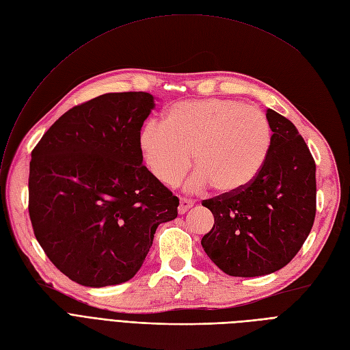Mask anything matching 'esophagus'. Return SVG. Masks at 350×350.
Returning <instances> with one entry per match:
<instances>
[{
	"instance_id": "obj_1",
	"label": "esophagus",
	"mask_w": 350,
	"mask_h": 350,
	"mask_svg": "<svg viewBox=\"0 0 350 350\" xmlns=\"http://www.w3.org/2000/svg\"><path fill=\"white\" fill-rule=\"evenodd\" d=\"M192 206H193V201H192V199H188V198H180V204H179L178 212H179L180 215H184V213H185V212H188Z\"/></svg>"
}]
</instances>
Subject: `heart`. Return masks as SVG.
Listing matches in <instances>:
<instances>
[{
	"label": "heart",
	"instance_id": "1",
	"mask_svg": "<svg viewBox=\"0 0 350 350\" xmlns=\"http://www.w3.org/2000/svg\"><path fill=\"white\" fill-rule=\"evenodd\" d=\"M139 148L149 170L175 187L191 168L189 188L212 185L218 193H238L258 178L272 148V128L259 108L235 99H189L171 105L162 125L145 124Z\"/></svg>",
	"mask_w": 350,
	"mask_h": 350
}]
</instances>
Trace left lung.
<instances>
[{
  "label": "left lung",
  "instance_id": "8db88e82",
  "mask_svg": "<svg viewBox=\"0 0 350 350\" xmlns=\"http://www.w3.org/2000/svg\"><path fill=\"white\" fill-rule=\"evenodd\" d=\"M272 148L251 185L238 193L202 201L215 218L201 243L230 276L279 271L301 251L316 215V165L296 126L273 109L266 112Z\"/></svg>",
  "mask_w": 350,
  "mask_h": 350
}]
</instances>
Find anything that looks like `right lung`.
I'll return each mask as SVG.
<instances>
[{"label":"right lung","mask_w":350,"mask_h":350,"mask_svg":"<svg viewBox=\"0 0 350 350\" xmlns=\"http://www.w3.org/2000/svg\"><path fill=\"white\" fill-rule=\"evenodd\" d=\"M155 107L148 92L82 103L53 124L31 152L28 212L57 269L103 288L134 278L178 196L142 165L139 134Z\"/></svg>","instance_id":"add662e5"}]
</instances>
